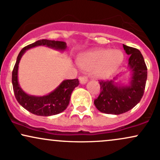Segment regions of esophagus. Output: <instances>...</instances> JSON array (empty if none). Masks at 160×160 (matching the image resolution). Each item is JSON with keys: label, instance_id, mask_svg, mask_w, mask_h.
<instances>
[{"label": "esophagus", "instance_id": "34e87169", "mask_svg": "<svg viewBox=\"0 0 160 160\" xmlns=\"http://www.w3.org/2000/svg\"><path fill=\"white\" fill-rule=\"evenodd\" d=\"M79 80H80V83L83 85V84H86V82H87V78H86V77H85V76L80 77V78H79Z\"/></svg>", "mask_w": 160, "mask_h": 160}]
</instances>
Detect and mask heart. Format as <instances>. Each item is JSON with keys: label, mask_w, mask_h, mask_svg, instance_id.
<instances>
[{"label": "heart", "mask_w": 160, "mask_h": 160, "mask_svg": "<svg viewBox=\"0 0 160 160\" xmlns=\"http://www.w3.org/2000/svg\"><path fill=\"white\" fill-rule=\"evenodd\" d=\"M123 61V54L119 49L95 48L86 52L78 60L80 68L92 71L98 79H106L114 74Z\"/></svg>", "instance_id": "heart-1"}]
</instances>
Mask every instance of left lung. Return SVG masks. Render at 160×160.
I'll use <instances>...</instances> for the list:
<instances>
[{"instance_id":"1","label":"left lung","mask_w":160,"mask_h":160,"mask_svg":"<svg viewBox=\"0 0 160 160\" xmlns=\"http://www.w3.org/2000/svg\"><path fill=\"white\" fill-rule=\"evenodd\" d=\"M123 46L129 56L128 70L131 72L127 84L117 81V76L112 80L100 81L101 92L94 101L97 109L108 114L118 115L132 109L140 102L145 89L148 68L142 54L138 49Z\"/></svg>"}]
</instances>
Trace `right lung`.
<instances>
[{
    "label": "right lung",
    "mask_w": 160,
    "mask_h": 160,
    "mask_svg": "<svg viewBox=\"0 0 160 160\" xmlns=\"http://www.w3.org/2000/svg\"><path fill=\"white\" fill-rule=\"evenodd\" d=\"M39 46H45L61 52H64L67 48L65 42L47 39L38 40L24 47L20 51L16 58V62L12 73V83L14 95L20 105L33 114L49 117L58 114L67 108L70 102L71 93L75 87L78 86L79 80L78 79L63 80L54 90L43 96L27 94L21 88L18 80L19 64L24 53L28 49Z\"/></svg>",
    "instance_id": "1"
}]
</instances>
